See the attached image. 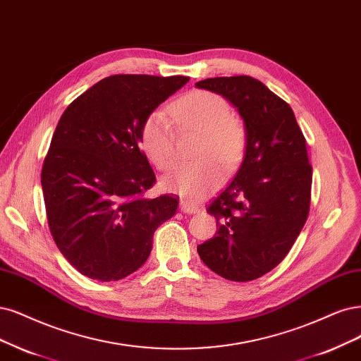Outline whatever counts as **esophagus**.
Masks as SVG:
<instances>
[{
    "label": "esophagus",
    "instance_id": "1",
    "mask_svg": "<svg viewBox=\"0 0 361 361\" xmlns=\"http://www.w3.org/2000/svg\"><path fill=\"white\" fill-rule=\"evenodd\" d=\"M180 210L182 212H185V214H200L202 212V207L198 206V204H194V203H191V202H185V200H182L180 202Z\"/></svg>",
    "mask_w": 361,
    "mask_h": 361
}]
</instances>
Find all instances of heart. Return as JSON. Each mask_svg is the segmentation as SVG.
Wrapping results in <instances>:
<instances>
[{"instance_id": "heart-1", "label": "heart", "mask_w": 361, "mask_h": 361, "mask_svg": "<svg viewBox=\"0 0 361 361\" xmlns=\"http://www.w3.org/2000/svg\"><path fill=\"white\" fill-rule=\"evenodd\" d=\"M171 119L179 131L202 134L195 157L200 161L179 166L163 178L164 190L191 200L214 192L222 183L221 164L233 171L243 159L247 131L245 122L233 114L226 98L209 91H192L171 104ZM167 111L154 110L140 131L145 155L159 170L170 169L176 161V134Z\"/></svg>"}]
</instances>
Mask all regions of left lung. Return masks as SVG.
I'll return each mask as SVG.
<instances>
[{
    "mask_svg": "<svg viewBox=\"0 0 361 361\" xmlns=\"http://www.w3.org/2000/svg\"><path fill=\"white\" fill-rule=\"evenodd\" d=\"M195 86L238 107L247 131L240 169L207 207L218 231L197 251L216 275L252 281L287 257L307 219L312 166L306 139L288 103L251 76L204 79Z\"/></svg>",
    "mask_w": 361,
    "mask_h": 361,
    "instance_id": "1",
    "label": "left lung"
}]
</instances>
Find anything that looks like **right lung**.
<instances>
[{
	"instance_id": "1",
	"label": "right lung",
	"mask_w": 361,
	"mask_h": 361,
	"mask_svg": "<svg viewBox=\"0 0 361 361\" xmlns=\"http://www.w3.org/2000/svg\"><path fill=\"white\" fill-rule=\"evenodd\" d=\"M190 80L115 74L62 114L42 169L49 230L82 275L119 281L140 269L179 197L146 198L157 182L140 151L145 119Z\"/></svg>"
}]
</instances>
